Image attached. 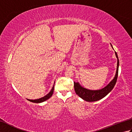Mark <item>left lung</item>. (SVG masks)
<instances>
[{"instance_id":"obj_1","label":"left lung","mask_w":132,"mask_h":132,"mask_svg":"<svg viewBox=\"0 0 132 132\" xmlns=\"http://www.w3.org/2000/svg\"><path fill=\"white\" fill-rule=\"evenodd\" d=\"M115 54L117 58V65L116 73L114 79L112 80L107 86L105 87L104 88L99 89V90H89V89H87L82 87V86H80V85L78 83L74 82L75 93H76L80 97L82 98L83 100L87 101V102H96V101L100 100L102 99V98L104 97L106 95H108L109 92L112 91V89L113 88L114 86L116 85L119 72V61L118 56H117V53L116 52Z\"/></svg>"}]
</instances>
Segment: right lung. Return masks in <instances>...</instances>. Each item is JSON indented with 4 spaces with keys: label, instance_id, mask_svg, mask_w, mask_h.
Segmentation results:
<instances>
[{
    "label": "right lung",
    "instance_id": "add662e5",
    "mask_svg": "<svg viewBox=\"0 0 132 132\" xmlns=\"http://www.w3.org/2000/svg\"><path fill=\"white\" fill-rule=\"evenodd\" d=\"M54 85L53 86V88L52 89V90L50 91V92L48 94H47L46 96H45L43 97H41L40 99H35V100H30V99H28L29 101L33 103H42L44 102V101H45L46 100H47L48 99L51 97L52 96V95L53 94V91H54Z\"/></svg>",
    "mask_w": 132,
    "mask_h": 132
}]
</instances>
